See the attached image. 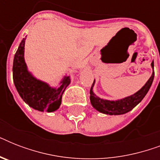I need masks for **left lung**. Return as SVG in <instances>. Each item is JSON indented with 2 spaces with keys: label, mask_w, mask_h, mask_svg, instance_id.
Returning a JSON list of instances; mask_svg holds the SVG:
<instances>
[{
  "label": "left lung",
  "mask_w": 160,
  "mask_h": 160,
  "mask_svg": "<svg viewBox=\"0 0 160 160\" xmlns=\"http://www.w3.org/2000/svg\"><path fill=\"white\" fill-rule=\"evenodd\" d=\"M151 67L153 69L152 75L149 80H147V82L144 84V86L133 95L119 100H105L95 95L93 90L95 83V80H94V83L90 88V100L93 108H95L97 111L102 114H109V115H120V114H126L132 110L137 105H139L141 102V100L144 99L151 87L154 77V60L151 63Z\"/></svg>",
  "instance_id": "obj_1"
}]
</instances>
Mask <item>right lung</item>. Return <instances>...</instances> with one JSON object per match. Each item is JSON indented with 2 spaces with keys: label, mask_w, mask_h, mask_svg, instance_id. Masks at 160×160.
<instances>
[{
  "label": "right lung",
  "mask_w": 160,
  "mask_h": 160,
  "mask_svg": "<svg viewBox=\"0 0 160 160\" xmlns=\"http://www.w3.org/2000/svg\"><path fill=\"white\" fill-rule=\"evenodd\" d=\"M23 38L14 56L13 81L17 92L26 104L32 109L44 112H54L61 105L62 95L71 82L70 75H65L57 86L39 80L28 70L25 60V42Z\"/></svg>",
  "instance_id": "add662e5"
}]
</instances>
